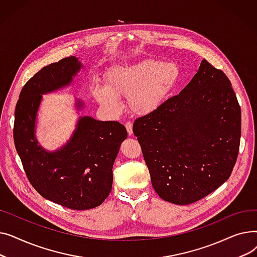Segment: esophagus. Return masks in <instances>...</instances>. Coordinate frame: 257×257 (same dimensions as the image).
Masks as SVG:
<instances>
[{
    "label": "esophagus",
    "mask_w": 257,
    "mask_h": 257,
    "mask_svg": "<svg viewBox=\"0 0 257 257\" xmlns=\"http://www.w3.org/2000/svg\"><path fill=\"white\" fill-rule=\"evenodd\" d=\"M125 127L127 129V132H128V136L131 137L133 134V130H132V124L130 123V121H127V123L125 124Z\"/></svg>",
    "instance_id": "1"
}]
</instances>
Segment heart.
<instances>
[{
  "instance_id": "obj_1",
  "label": "heart",
  "mask_w": 257,
  "mask_h": 257,
  "mask_svg": "<svg viewBox=\"0 0 257 257\" xmlns=\"http://www.w3.org/2000/svg\"><path fill=\"white\" fill-rule=\"evenodd\" d=\"M179 67L171 61L147 59L113 66L105 75V87L93 89V97L110 112H118L117 97L127 98L139 115L154 112L171 96L179 79Z\"/></svg>"
}]
</instances>
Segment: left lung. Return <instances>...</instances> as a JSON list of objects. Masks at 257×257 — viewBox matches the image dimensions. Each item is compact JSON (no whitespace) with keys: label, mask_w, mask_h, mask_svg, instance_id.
<instances>
[{"label":"left lung","mask_w":257,"mask_h":257,"mask_svg":"<svg viewBox=\"0 0 257 257\" xmlns=\"http://www.w3.org/2000/svg\"><path fill=\"white\" fill-rule=\"evenodd\" d=\"M133 133L158 196L191 204L230 177L239 149L240 107L227 76L203 59L179 94L136 119Z\"/></svg>","instance_id":"1"}]
</instances>
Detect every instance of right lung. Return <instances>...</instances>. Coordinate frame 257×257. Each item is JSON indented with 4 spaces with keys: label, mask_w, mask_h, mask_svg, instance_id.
I'll use <instances>...</instances> for the list:
<instances>
[{
    "label": "right lung",
    "mask_w": 257,
    "mask_h": 257,
    "mask_svg": "<svg viewBox=\"0 0 257 257\" xmlns=\"http://www.w3.org/2000/svg\"><path fill=\"white\" fill-rule=\"evenodd\" d=\"M82 63L75 56L43 67L27 82L17 103L13 140L32 186L45 199L75 210L101 205L112 187V167L120 144L127 139L124 125L81 115L70 140L48 151L36 139V117L43 94L71 85ZM77 110L84 103L76 99Z\"/></svg>",
    "instance_id": "obj_1"
}]
</instances>
